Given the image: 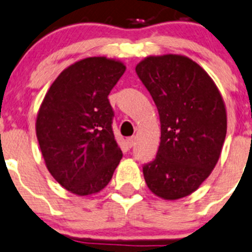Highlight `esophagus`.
I'll list each match as a JSON object with an SVG mask.
<instances>
[{"label": "esophagus", "instance_id": "1", "mask_svg": "<svg viewBox=\"0 0 252 252\" xmlns=\"http://www.w3.org/2000/svg\"><path fill=\"white\" fill-rule=\"evenodd\" d=\"M135 141H136V138H135V136H130V138L126 139V142H128L129 147H133L134 145H135Z\"/></svg>", "mask_w": 252, "mask_h": 252}]
</instances>
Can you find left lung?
I'll return each instance as SVG.
<instances>
[{"label":"left lung","instance_id":"left-lung-1","mask_svg":"<svg viewBox=\"0 0 252 252\" xmlns=\"http://www.w3.org/2000/svg\"><path fill=\"white\" fill-rule=\"evenodd\" d=\"M161 122L156 158L144 164L149 189L164 200L194 192L211 174L227 134V112L210 75L190 58L150 56L135 68Z\"/></svg>","mask_w":252,"mask_h":252}]
</instances>
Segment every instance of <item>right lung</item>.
Segmentation results:
<instances>
[{"mask_svg":"<svg viewBox=\"0 0 252 252\" xmlns=\"http://www.w3.org/2000/svg\"><path fill=\"white\" fill-rule=\"evenodd\" d=\"M126 72L119 61L89 57L65 68L48 89L36 118V136L51 175L85 196L102 190L119 164L108 95Z\"/></svg>","mask_w":252,"mask_h":252,"instance_id":"add662e5","label":"right lung"}]
</instances>
